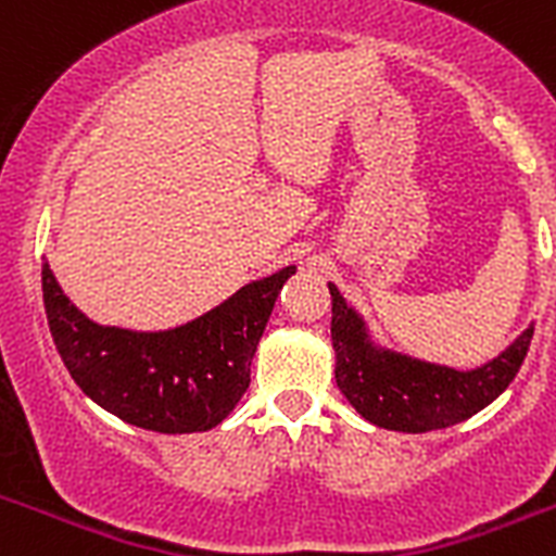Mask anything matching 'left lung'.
Returning a JSON list of instances; mask_svg holds the SVG:
<instances>
[{
  "label": "left lung",
  "instance_id": "left-lung-1",
  "mask_svg": "<svg viewBox=\"0 0 556 556\" xmlns=\"http://www.w3.org/2000/svg\"><path fill=\"white\" fill-rule=\"evenodd\" d=\"M328 289L337 387L358 415L390 431L424 434L448 429L493 404L518 376L534 333V326H529L488 365L454 370L378 348L367 333L365 320L348 306L339 289L333 283H328Z\"/></svg>",
  "mask_w": 556,
  "mask_h": 556
}]
</instances>
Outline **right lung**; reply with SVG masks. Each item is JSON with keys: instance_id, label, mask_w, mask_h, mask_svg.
<instances>
[{"instance_id": "add662e5", "label": "right lung", "mask_w": 556, "mask_h": 556, "mask_svg": "<svg viewBox=\"0 0 556 556\" xmlns=\"http://www.w3.org/2000/svg\"><path fill=\"white\" fill-rule=\"evenodd\" d=\"M294 267L242 287L169 331L97 326L68 301L43 262V308L75 384L130 426L191 434L219 426L250 387V365L278 292Z\"/></svg>"}]
</instances>
